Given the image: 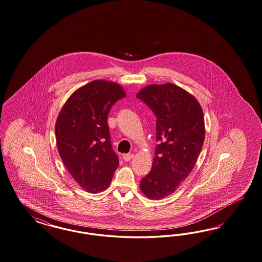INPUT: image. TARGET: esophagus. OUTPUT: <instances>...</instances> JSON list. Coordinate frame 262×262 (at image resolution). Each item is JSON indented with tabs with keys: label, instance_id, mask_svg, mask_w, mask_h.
Wrapping results in <instances>:
<instances>
[{
	"label": "esophagus",
	"instance_id": "34e87169",
	"mask_svg": "<svg viewBox=\"0 0 262 262\" xmlns=\"http://www.w3.org/2000/svg\"><path fill=\"white\" fill-rule=\"evenodd\" d=\"M134 157H135L134 154H125V155L123 156V159H124L125 162H129Z\"/></svg>",
	"mask_w": 262,
	"mask_h": 262
}]
</instances>
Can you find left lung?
Segmentation results:
<instances>
[{
    "mask_svg": "<svg viewBox=\"0 0 262 262\" xmlns=\"http://www.w3.org/2000/svg\"><path fill=\"white\" fill-rule=\"evenodd\" d=\"M157 116V145L152 170L140 181L148 199H164L192 170L205 137L201 105L189 92L165 83L148 85L136 95Z\"/></svg>",
    "mask_w": 262,
    "mask_h": 262,
    "instance_id": "8db88e82",
    "label": "left lung"
}]
</instances>
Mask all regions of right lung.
Masks as SVG:
<instances>
[{"label": "right lung", "instance_id": "add662e5", "mask_svg": "<svg viewBox=\"0 0 262 262\" xmlns=\"http://www.w3.org/2000/svg\"><path fill=\"white\" fill-rule=\"evenodd\" d=\"M125 97L117 83L94 80L72 94L57 118L55 134L60 157L72 178L91 193L106 190L119 165L107 116L112 105Z\"/></svg>", "mask_w": 262, "mask_h": 262}]
</instances>
